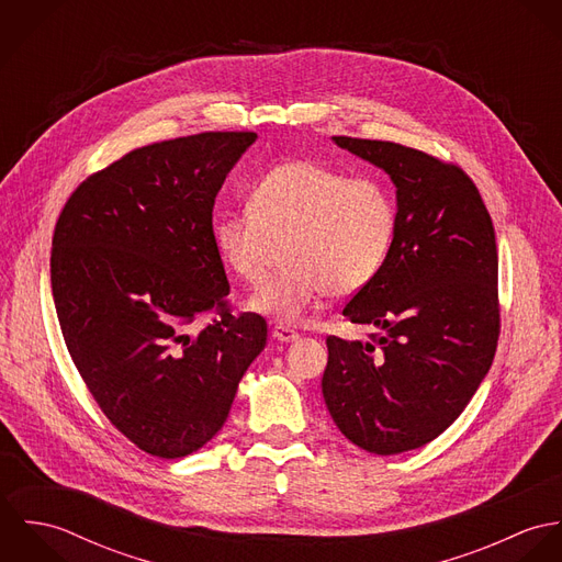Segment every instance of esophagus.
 Wrapping results in <instances>:
<instances>
[{
	"mask_svg": "<svg viewBox=\"0 0 562 562\" xmlns=\"http://www.w3.org/2000/svg\"><path fill=\"white\" fill-rule=\"evenodd\" d=\"M272 337L274 339H279V341H294V339H299V330H294L292 326H285V324H277L274 328H272Z\"/></svg>",
	"mask_w": 562,
	"mask_h": 562,
	"instance_id": "esophagus-1",
	"label": "esophagus"
}]
</instances>
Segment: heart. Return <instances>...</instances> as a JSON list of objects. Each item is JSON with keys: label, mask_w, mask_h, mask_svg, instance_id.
I'll list each match as a JSON object with an SVG mask.
<instances>
[{"label": "heart", "mask_w": 562, "mask_h": 562, "mask_svg": "<svg viewBox=\"0 0 562 562\" xmlns=\"http://www.w3.org/2000/svg\"><path fill=\"white\" fill-rule=\"evenodd\" d=\"M396 223L394 194L381 179L288 160L252 183L248 207L216 221L214 241L244 283L261 281L281 248L283 270L252 292L248 307L290 326L326 292L344 299L363 290L387 261Z\"/></svg>", "instance_id": "heart-1"}]
</instances>
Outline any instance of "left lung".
<instances>
[{
    "label": "left lung",
    "instance_id": "8db88e82",
    "mask_svg": "<svg viewBox=\"0 0 562 562\" xmlns=\"http://www.w3.org/2000/svg\"><path fill=\"white\" fill-rule=\"evenodd\" d=\"M335 143L390 172L398 223L381 272L344 305L368 341L326 337L322 396L372 454L439 437L468 406L499 337L497 246L474 179L454 161L385 140Z\"/></svg>",
    "mask_w": 562,
    "mask_h": 562
}]
</instances>
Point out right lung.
<instances>
[{"label":"right lung","instance_id":"right-lung-1","mask_svg":"<svg viewBox=\"0 0 562 562\" xmlns=\"http://www.w3.org/2000/svg\"><path fill=\"white\" fill-rule=\"evenodd\" d=\"M255 138L203 132L134 149L88 175L56 221L52 292L69 355L110 424L158 459L223 428L266 346L259 314H232L212 225Z\"/></svg>","mask_w":562,"mask_h":562}]
</instances>
